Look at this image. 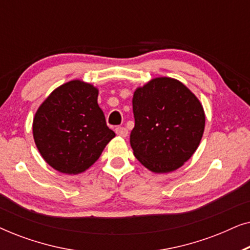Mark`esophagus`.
Here are the masks:
<instances>
[{
    "instance_id": "1",
    "label": "esophagus",
    "mask_w": 250,
    "mask_h": 250,
    "mask_svg": "<svg viewBox=\"0 0 250 250\" xmlns=\"http://www.w3.org/2000/svg\"><path fill=\"white\" fill-rule=\"evenodd\" d=\"M116 133H117V135L122 136V138H126V136L128 135V131L126 127H122V126H119V127L116 128Z\"/></svg>"
}]
</instances>
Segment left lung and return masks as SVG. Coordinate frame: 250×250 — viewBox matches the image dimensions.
<instances>
[{"mask_svg": "<svg viewBox=\"0 0 250 250\" xmlns=\"http://www.w3.org/2000/svg\"><path fill=\"white\" fill-rule=\"evenodd\" d=\"M132 102L135 125L129 142L134 156L153 173L180 168L203 138L200 101L181 82L158 77L136 88Z\"/></svg>", "mask_w": 250, "mask_h": 250, "instance_id": "1", "label": "left lung"}]
</instances>
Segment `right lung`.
Wrapping results in <instances>:
<instances>
[{
    "instance_id": "right-lung-1",
    "label": "right lung",
    "mask_w": 250,
    "mask_h": 250,
    "mask_svg": "<svg viewBox=\"0 0 250 250\" xmlns=\"http://www.w3.org/2000/svg\"><path fill=\"white\" fill-rule=\"evenodd\" d=\"M93 85L75 80L56 88L33 121L35 145L58 172L80 174L99 159L115 132L105 124Z\"/></svg>"
}]
</instances>
